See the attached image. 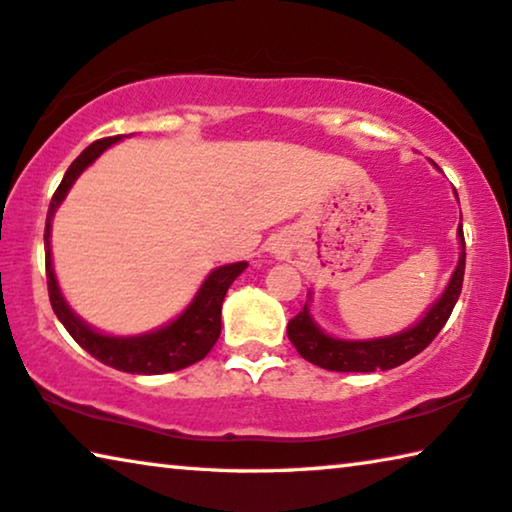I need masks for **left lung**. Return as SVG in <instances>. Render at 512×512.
<instances>
[{"label":"left lung","mask_w":512,"mask_h":512,"mask_svg":"<svg viewBox=\"0 0 512 512\" xmlns=\"http://www.w3.org/2000/svg\"><path fill=\"white\" fill-rule=\"evenodd\" d=\"M457 239H460V259H457L453 276L448 280L444 294L432 303V308L427 310L414 326H409V329L395 335H386V338H335V335H329L319 329L315 319H312L310 303H305L299 315L289 319L287 324V335L289 340H292V345L296 347V352H299L305 361L333 372L391 370L398 368L402 363H407L409 358H414L416 354H421L423 349L437 338V333L444 329L457 299H460L464 280V259H467V253H464L462 223L457 225Z\"/></svg>","instance_id":"1"}]
</instances>
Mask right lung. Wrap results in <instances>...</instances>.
<instances>
[{
  "mask_svg": "<svg viewBox=\"0 0 512 512\" xmlns=\"http://www.w3.org/2000/svg\"><path fill=\"white\" fill-rule=\"evenodd\" d=\"M121 135L105 137V140H96L94 144L82 151V154L73 160L68 167L64 179H61L59 188L55 190L50 200L48 218H45V276H48V292L52 310L64 329L71 333V338L78 345L89 352L98 361L110 365L114 370L133 372V375H163V372H177L181 368H188L211 352L220 335V308H223L225 294L232 282L246 271L248 262H234L213 269L202 287L197 289L195 299L188 303V308L181 312L177 319L170 324L160 326L149 333L140 335H108L101 333L78 317L71 305L66 303L64 294H61L59 282L55 276V266H52V253H50V227L52 216L64 202L68 190L82 172L94 163V160L117 144Z\"/></svg>",
  "mask_w": 512,
  "mask_h": 512,
  "instance_id": "obj_1",
  "label": "right lung"
}]
</instances>
